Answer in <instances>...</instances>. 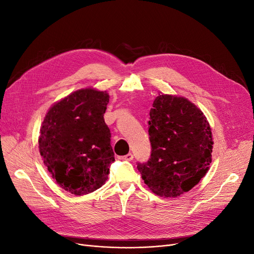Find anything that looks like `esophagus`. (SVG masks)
I'll list each match as a JSON object with an SVG mask.
<instances>
[{
	"label": "esophagus",
	"instance_id": "obj_1",
	"mask_svg": "<svg viewBox=\"0 0 254 254\" xmlns=\"http://www.w3.org/2000/svg\"><path fill=\"white\" fill-rule=\"evenodd\" d=\"M121 160H126V161H131L134 159V156L131 153H127V154H126V156H124V157H121L120 158Z\"/></svg>",
	"mask_w": 254,
	"mask_h": 254
}]
</instances>
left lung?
I'll use <instances>...</instances> for the list:
<instances>
[{
	"label": "left lung",
	"mask_w": 254,
	"mask_h": 254,
	"mask_svg": "<svg viewBox=\"0 0 254 254\" xmlns=\"http://www.w3.org/2000/svg\"><path fill=\"white\" fill-rule=\"evenodd\" d=\"M149 116L150 159L137 168L154 194L175 198L190 191L208 171L212 128L199 108L178 95L159 93Z\"/></svg>",
	"instance_id": "left-lung-1"
}]
</instances>
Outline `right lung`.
I'll return each instance as SVG.
<instances>
[{
    "instance_id": "obj_1",
    "label": "right lung",
    "mask_w": 254,
    "mask_h": 254,
    "mask_svg": "<svg viewBox=\"0 0 254 254\" xmlns=\"http://www.w3.org/2000/svg\"><path fill=\"white\" fill-rule=\"evenodd\" d=\"M108 103L107 91L83 88L55 103L41 124L43 164L62 189L76 196L105 185L115 161L104 119Z\"/></svg>"
}]
</instances>
